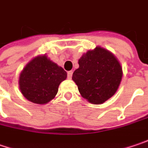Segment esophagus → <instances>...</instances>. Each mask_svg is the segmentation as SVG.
<instances>
[{
  "label": "esophagus",
  "mask_w": 148,
  "mask_h": 148,
  "mask_svg": "<svg viewBox=\"0 0 148 148\" xmlns=\"http://www.w3.org/2000/svg\"><path fill=\"white\" fill-rule=\"evenodd\" d=\"M72 73H73L72 71H70L67 72V78H68V79H71V77H72Z\"/></svg>",
  "instance_id": "1"
}]
</instances>
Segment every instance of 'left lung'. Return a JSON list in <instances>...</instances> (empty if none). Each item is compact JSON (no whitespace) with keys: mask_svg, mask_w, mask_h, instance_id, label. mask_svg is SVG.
Here are the masks:
<instances>
[{"mask_svg":"<svg viewBox=\"0 0 148 148\" xmlns=\"http://www.w3.org/2000/svg\"><path fill=\"white\" fill-rule=\"evenodd\" d=\"M72 80L79 92L94 104H101L114 95L120 85L122 70L110 51L101 47L88 51L79 61Z\"/></svg>","mask_w":148,"mask_h":148,"instance_id":"left-lung-1","label":"left lung"}]
</instances>
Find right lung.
Listing matches in <instances>:
<instances>
[{"label":"right lung","instance_id":"right-lung-1","mask_svg":"<svg viewBox=\"0 0 148 148\" xmlns=\"http://www.w3.org/2000/svg\"><path fill=\"white\" fill-rule=\"evenodd\" d=\"M66 72L52 62L47 56L34 58L25 66L19 79L22 95L36 104L47 103L56 97Z\"/></svg>","mask_w":148,"mask_h":148}]
</instances>
